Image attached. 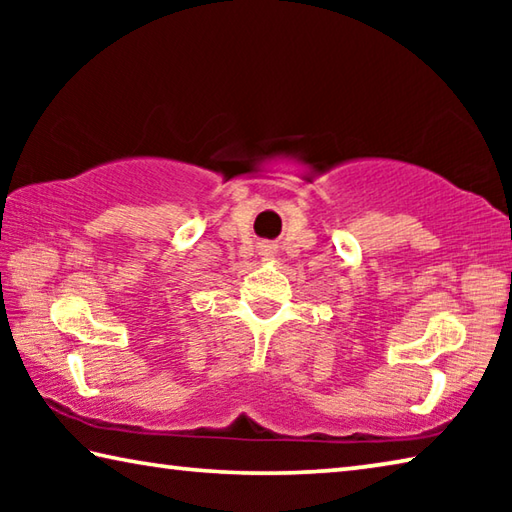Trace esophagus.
I'll use <instances>...</instances> for the list:
<instances>
[{"mask_svg":"<svg viewBox=\"0 0 512 512\" xmlns=\"http://www.w3.org/2000/svg\"><path fill=\"white\" fill-rule=\"evenodd\" d=\"M259 255H262L264 259H273L275 257V246L273 244H259Z\"/></svg>","mask_w":512,"mask_h":512,"instance_id":"obj_1","label":"esophagus"}]
</instances>
